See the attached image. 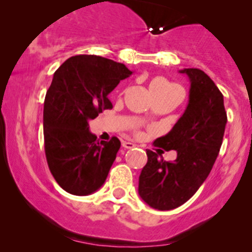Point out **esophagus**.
<instances>
[{
	"mask_svg": "<svg viewBox=\"0 0 252 252\" xmlns=\"http://www.w3.org/2000/svg\"><path fill=\"white\" fill-rule=\"evenodd\" d=\"M135 146H136V144L132 143V142H128V141H122V147H123V148H126V149H131V148H134Z\"/></svg>",
	"mask_w": 252,
	"mask_h": 252,
	"instance_id": "obj_1",
	"label": "esophagus"
}]
</instances>
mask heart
Instances as JSON below:
<instances>
[{
    "instance_id": "1",
    "label": "heart",
    "mask_w": 252,
    "mask_h": 252,
    "mask_svg": "<svg viewBox=\"0 0 252 252\" xmlns=\"http://www.w3.org/2000/svg\"><path fill=\"white\" fill-rule=\"evenodd\" d=\"M149 89L166 90V89H178V88L173 85V84H170L169 82H167V80L163 79V78L158 77V78H155V79H153L152 82H150Z\"/></svg>"
}]
</instances>
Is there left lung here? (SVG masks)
Returning <instances> with one entry per match:
<instances>
[{"label":"left lung","instance_id":"1","mask_svg":"<svg viewBox=\"0 0 252 252\" xmlns=\"http://www.w3.org/2000/svg\"><path fill=\"white\" fill-rule=\"evenodd\" d=\"M189 77V104L167 135L155 143L175 150L173 162L147 150L146 166L138 179V194L150 207L176 209L194 195L209 176L220 150L227 122L224 97L213 80L199 68L179 71Z\"/></svg>","mask_w":252,"mask_h":252}]
</instances>
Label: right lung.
<instances>
[{
    "instance_id": "1",
    "label": "right lung",
    "mask_w": 252,
    "mask_h": 252,
    "mask_svg": "<svg viewBox=\"0 0 252 252\" xmlns=\"http://www.w3.org/2000/svg\"><path fill=\"white\" fill-rule=\"evenodd\" d=\"M131 73L124 63L88 54L68 58L54 73L43 103L45 153L52 175L70 194L89 195L105 182L121 142H99L89 121L112 109L108 94Z\"/></svg>"
}]
</instances>
